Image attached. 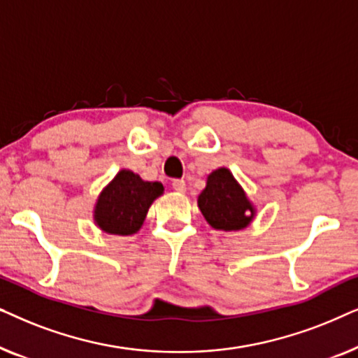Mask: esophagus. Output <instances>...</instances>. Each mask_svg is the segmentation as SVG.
I'll return each mask as SVG.
<instances>
[{
	"label": "esophagus",
	"instance_id": "obj_1",
	"mask_svg": "<svg viewBox=\"0 0 358 358\" xmlns=\"http://www.w3.org/2000/svg\"><path fill=\"white\" fill-rule=\"evenodd\" d=\"M173 189L176 190V192H185V180L174 179L173 180Z\"/></svg>",
	"mask_w": 358,
	"mask_h": 358
}]
</instances>
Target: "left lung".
<instances>
[{"label": "left lung", "instance_id": "left-lung-1", "mask_svg": "<svg viewBox=\"0 0 358 358\" xmlns=\"http://www.w3.org/2000/svg\"><path fill=\"white\" fill-rule=\"evenodd\" d=\"M197 203L210 227L222 231L244 229L256 215L246 192L227 168H218L208 174Z\"/></svg>", "mask_w": 358, "mask_h": 358}]
</instances>
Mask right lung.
<instances>
[{"label": "right lung", "instance_id": "1", "mask_svg": "<svg viewBox=\"0 0 358 358\" xmlns=\"http://www.w3.org/2000/svg\"><path fill=\"white\" fill-rule=\"evenodd\" d=\"M163 192L161 182H148L138 174L122 169L97 197L94 223L109 234H135L143 224L151 203Z\"/></svg>", "mask_w": 358, "mask_h": 358}]
</instances>
